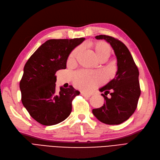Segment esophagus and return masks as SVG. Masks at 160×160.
I'll return each instance as SVG.
<instances>
[{"instance_id":"34e87169","label":"esophagus","mask_w":160,"mask_h":160,"mask_svg":"<svg viewBox=\"0 0 160 160\" xmlns=\"http://www.w3.org/2000/svg\"><path fill=\"white\" fill-rule=\"evenodd\" d=\"M81 95L83 97H90L91 96V94H87V93H84V92H82Z\"/></svg>"}]
</instances>
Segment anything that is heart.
Returning a JSON list of instances; mask_svg holds the SVG:
<instances>
[{
	"label": "heart",
	"mask_w": 160,
	"mask_h": 160,
	"mask_svg": "<svg viewBox=\"0 0 160 160\" xmlns=\"http://www.w3.org/2000/svg\"><path fill=\"white\" fill-rule=\"evenodd\" d=\"M88 46L93 49L96 57L99 60H106L111 56L112 53L111 46L104 41L90 42ZM79 51V47L73 49L69 56V60H74L78 55ZM102 82L103 77L101 74L88 71L78 72L76 73L73 78V83L76 87L84 91H91L99 86Z\"/></svg>",
	"instance_id": "b5f03b06"
}]
</instances>
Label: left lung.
Returning <instances> with one entry per match:
<instances>
[{"mask_svg":"<svg viewBox=\"0 0 160 160\" xmlns=\"http://www.w3.org/2000/svg\"><path fill=\"white\" fill-rule=\"evenodd\" d=\"M95 38L104 39L111 44L117 57L118 71L115 78L100 89L105 94L110 93L111 97L109 99L102 94L105 103L101 108L92 109V113L104 124H120L137 108L141 95L138 69L128 48L120 40L107 35L97 36Z\"/></svg>","mask_w":160,"mask_h":160,"instance_id":"left-lung-1","label":"left lung"}]
</instances>
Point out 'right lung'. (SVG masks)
<instances>
[{
    "instance_id": "1",
    "label": "right lung",
    "mask_w": 160,
    "mask_h": 160,
    "mask_svg": "<svg viewBox=\"0 0 160 160\" xmlns=\"http://www.w3.org/2000/svg\"><path fill=\"white\" fill-rule=\"evenodd\" d=\"M51 39L46 41L28 60L19 82L22 102L30 115L40 124L52 126L70 115L72 101L80 92L69 86L57 92V71L66 68L69 53L84 40Z\"/></svg>"
}]
</instances>
